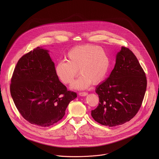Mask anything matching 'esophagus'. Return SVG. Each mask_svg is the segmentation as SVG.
I'll use <instances>...</instances> for the list:
<instances>
[{"mask_svg": "<svg viewBox=\"0 0 159 159\" xmlns=\"http://www.w3.org/2000/svg\"><path fill=\"white\" fill-rule=\"evenodd\" d=\"M88 94L87 93H85V92H83V93H79V95L80 96H85Z\"/></svg>", "mask_w": 159, "mask_h": 159, "instance_id": "34e87169", "label": "esophagus"}]
</instances>
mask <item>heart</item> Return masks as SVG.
<instances>
[{
  "label": "heart",
  "mask_w": 159,
  "mask_h": 159,
  "mask_svg": "<svg viewBox=\"0 0 159 159\" xmlns=\"http://www.w3.org/2000/svg\"><path fill=\"white\" fill-rule=\"evenodd\" d=\"M66 61L57 62L54 68L57 78L64 84H71L79 73L80 76L73 87L85 89L101 82L107 76L111 60L106 51L93 44L79 45L72 48L66 55Z\"/></svg>",
  "instance_id": "obj_1"
}]
</instances>
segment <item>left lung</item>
<instances>
[{"label":"left lung","instance_id":"1","mask_svg":"<svg viewBox=\"0 0 159 159\" xmlns=\"http://www.w3.org/2000/svg\"><path fill=\"white\" fill-rule=\"evenodd\" d=\"M147 83L145 73L137 57L129 48L122 47L109 77L96 87L99 102L91 111L92 117L109 126L129 121L142 106Z\"/></svg>","mask_w":159,"mask_h":159}]
</instances>
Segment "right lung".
Here are the masks:
<instances>
[{
  "label": "right lung",
  "instance_id": "1",
  "mask_svg": "<svg viewBox=\"0 0 159 159\" xmlns=\"http://www.w3.org/2000/svg\"><path fill=\"white\" fill-rule=\"evenodd\" d=\"M48 50L37 47L17 61L10 85L13 101L29 123L51 126L64 116L70 102L77 98L56 77Z\"/></svg>",
  "mask_w": 159,
  "mask_h": 159
}]
</instances>
